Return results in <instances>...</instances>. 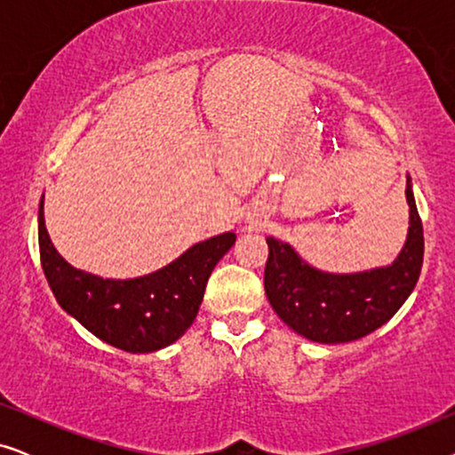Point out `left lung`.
Here are the masks:
<instances>
[{
	"label": "left lung",
	"instance_id": "left-lung-1",
	"mask_svg": "<svg viewBox=\"0 0 455 455\" xmlns=\"http://www.w3.org/2000/svg\"><path fill=\"white\" fill-rule=\"evenodd\" d=\"M410 229L394 265L335 275L304 263L290 244L267 238L265 294L285 325L319 344H346L385 325L412 294L425 257V235L410 178Z\"/></svg>",
	"mask_w": 455,
	"mask_h": 455
}]
</instances>
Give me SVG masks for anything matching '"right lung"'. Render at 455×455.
Returning a JSON list of instances; mask_svg holds the SVG:
<instances>
[{
	"label": "right lung",
	"instance_id": "right-lung-1",
	"mask_svg": "<svg viewBox=\"0 0 455 455\" xmlns=\"http://www.w3.org/2000/svg\"><path fill=\"white\" fill-rule=\"evenodd\" d=\"M228 232L188 248L151 275L103 279L78 271L55 251L39 204V252L60 307L99 339L126 352H155L173 344L196 319L211 271L234 246Z\"/></svg>",
	"mask_w": 455,
	"mask_h": 455
}]
</instances>
